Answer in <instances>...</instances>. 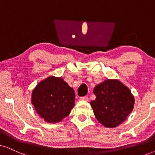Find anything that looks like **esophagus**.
Listing matches in <instances>:
<instances>
[{"label":"esophagus","instance_id":"obj_1","mask_svg":"<svg viewBox=\"0 0 155 155\" xmlns=\"http://www.w3.org/2000/svg\"><path fill=\"white\" fill-rule=\"evenodd\" d=\"M80 99H81V100L86 101H89V98H88V97H87V96L81 97H80Z\"/></svg>","mask_w":155,"mask_h":155}]
</instances>
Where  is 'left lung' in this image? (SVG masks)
<instances>
[{
  "label": "left lung",
  "mask_w": 155,
  "mask_h": 155,
  "mask_svg": "<svg viewBox=\"0 0 155 155\" xmlns=\"http://www.w3.org/2000/svg\"><path fill=\"white\" fill-rule=\"evenodd\" d=\"M96 99L90 104L97 120L107 128L122 124L133 111L134 97L129 89L117 80H107L93 91Z\"/></svg>",
  "instance_id": "8db88e82"
}]
</instances>
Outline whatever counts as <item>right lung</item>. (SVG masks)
<instances>
[{"label":"right lung","instance_id":"add662e5","mask_svg":"<svg viewBox=\"0 0 155 155\" xmlns=\"http://www.w3.org/2000/svg\"><path fill=\"white\" fill-rule=\"evenodd\" d=\"M75 92L62 78L54 76L40 82L31 94L37 113L48 123H57L69 115L75 106Z\"/></svg>","mask_w":155,"mask_h":155}]
</instances>
